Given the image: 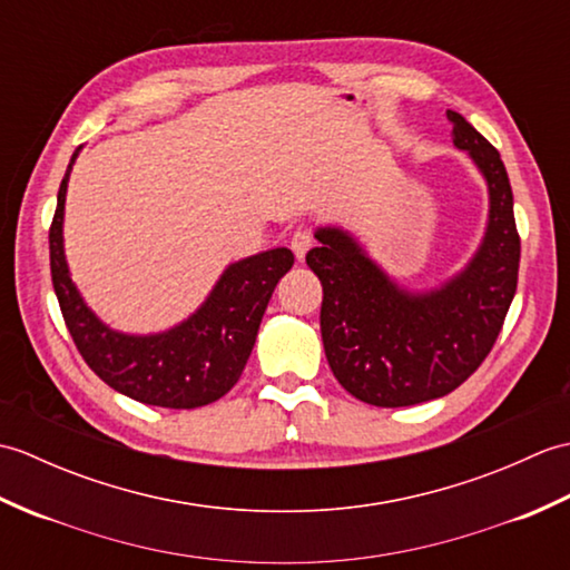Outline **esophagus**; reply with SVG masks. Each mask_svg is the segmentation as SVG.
Instances as JSON below:
<instances>
[{
    "instance_id": "1",
    "label": "esophagus",
    "mask_w": 570,
    "mask_h": 570,
    "mask_svg": "<svg viewBox=\"0 0 570 570\" xmlns=\"http://www.w3.org/2000/svg\"><path fill=\"white\" fill-rule=\"evenodd\" d=\"M313 247V237H311V233H306V229H298V233H294V237H292V249H294V254H296V259L298 262H304V257H306V252Z\"/></svg>"
}]
</instances>
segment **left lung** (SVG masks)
<instances>
[{
  "label": "left lung",
  "instance_id": "left-lung-1",
  "mask_svg": "<svg viewBox=\"0 0 570 570\" xmlns=\"http://www.w3.org/2000/svg\"><path fill=\"white\" fill-rule=\"evenodd\" d=\"M453 144L470 154L490 190V220L475 257L439 288L411 294L392 282L353 235L318 227L306 264L321 278V335L345 390L372 406H414L445 396L498 341L517 292L519 233L500 151L463 115L448 110Z\"/></svg>",
  "mask_w": 570,
  "mask_h": 570
}]
</instances>
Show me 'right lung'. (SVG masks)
Wrapping results in <instances>:
<instances>
[{"mask_svg":"<svg viewBox=\"0 0 570 570\" xmlns=\"http://www.w3.org/2000/svg\"><path fill=\"white\" fill-rule=\"evenodd\" d=\"M78 151L60 180L48 229L51 278L72 343L105 384L135 402L164 409L217 402L247 365L274 286L294 266L292 249L276 247L229 264L205 304L171 331L127 335L107 328L78 294L63 254V205Z\"/></svg>","mask_w":570,"mask_h":570,"instance_id":"1","label":"right lung"}]
</instances>
